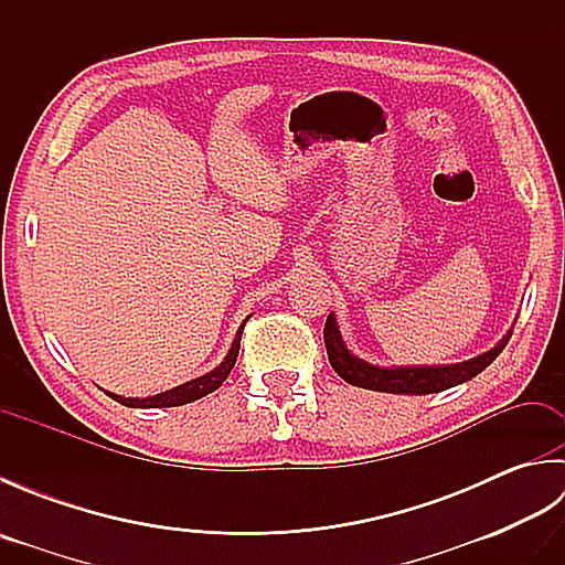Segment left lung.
<instances>
[{
    "label": "left lung",
    "mask_w": 565,
    "mask_h": 565,
    "mask_svg": "<svg viewBox=\"0 0 565 565\" xmlns=\"http://www.w3.org/2000/svg\"><path fill=\"white\" fill-rule=\"evenodd\" d=\"M326 347L328 359L332 369L338 374L359 388L381 391V393H398V395H429L459 386V383L471 381L473 376L481 374L486 366L495 362V356L505 350L508 340L512 338V330H508L495 347H490L488 352L478 354L468 362L459 364H437V366H379L364 362L356 354L350 352V347L342 340V332L338 326L334 313L328 316L326 322Z\"/></svg>",
    "instance_id": "8db88e82"
}]
</instances>
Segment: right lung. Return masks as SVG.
<instances>
[{
	"label": "right lung",
	"mask_w": 565,
	"mask_h": 565,
	"mask_svg": "<svg viewBox=\"0 0 565 565\" xmlns=\"http://www.w3.org/2000/svg\"><path fill=\"white\" fill-rule=\"evenodd\" d=\"M247 318H245V322H247ZM245 322L237 328L235 340L231 344V350H227V354L223 356V362L215 366V369H211L209 374H203L199 379H191V381L182 383V386H174V388L162 391L158 395H148V398H126V395H118V393H111V391H104V393L111 395L116 403H121L126 407H177V405L194 403V401L203 398V395L213 393L215 388H221L223 381L227 379V374H231V371H233L237 352H239V338H243Z\"/></svg>",
	"instance_id": "obj_1"
}]
</instances>
